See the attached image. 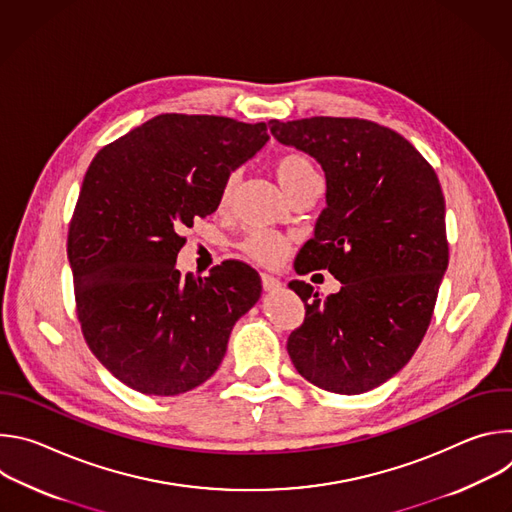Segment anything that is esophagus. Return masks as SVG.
I'll return each mask as SVG.
<instances>
[{
  "mask_svg": "<svg viewBox=\"0 0 512 512\" xmlns=\"http://www.w3.org/2000/svg\"><path fill=\"white\" fill-rule=\"evenodd\" d=\"M261 283H263L265 291H275L281 287V281L271 273H261Z\"/></svg>",
  "mask_w": 512,
  "mask_h": 512,
  "instance_id": "esophagus-1",
  "label": "esophagus"
}]
</instances>
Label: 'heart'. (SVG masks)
Returning a JSON list of instances; mask_svg holds the SVG:
<instances>
[{
	"mask_svg": "<svg viewBox=\"0 0 512 512\" xmlns=\"http://www.w3.org/2000/svg\"><path fill=\"white\" fill-rule=\"evenodd\" d=\"M273 170H275V176H277L281 188L289 196L294 194L298 188H302L306 182H310L314 178H320L314 162L306 154H300V152H289V154L279 156L273 164ZM239 182H241L239 172L227 174V178L221 186V192H218V206L227 208L233 202L235 192L239 188ZM239 247L249 259H253L257 263L275 265L287 253L289 243L279 233H273V231H267V229H253L243 237Z\"/></svg>",
	"mask_w": 512,
	"mask_h": 512,
	"instance_id": "heart-1",
	"label": "heart"
}]
</instances>
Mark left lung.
Instances as JSON below:
<instances>
[{
	"instance_id": "1",
	"label": "left lung",
	"mask_w": 512,
	"mask_h": 512,
	"mask_svg": "<svg viewBox=\"0 0 512 512\" xmlns=\"http://www.w3.org/2000/svg\"><path fill=\"white\" fill-rule=\"evenodd\" d=\"M269 129L326 174V208L296 271L328 269L342 283L326 300L289 283L306 306L289 358L324 391H371L411 360L433 316L450 257L440 180L403 135L367 119H271Z\"/></svg>"
}]
</instances>
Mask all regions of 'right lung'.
Segmentation results:
<instances>
[{"label": "right lung", "mask_w": 512, "mask_h": 512, "mask_svg": "<svg viewBox=\"0 0 512 512\" xmlns=\"http://www.w3.org/2000/svg\"><path fill=\"white\" fill-rule=\"evenodd\" d=\"M265 123L164 113L95 156L66 253L85 342L143 395L172 397L214 375L235 322L261 296L259 273L223 261L180 277V235L218 208L233 170L267 143Z\"/></svg>", "instance_id": "1"}]
</instances>
